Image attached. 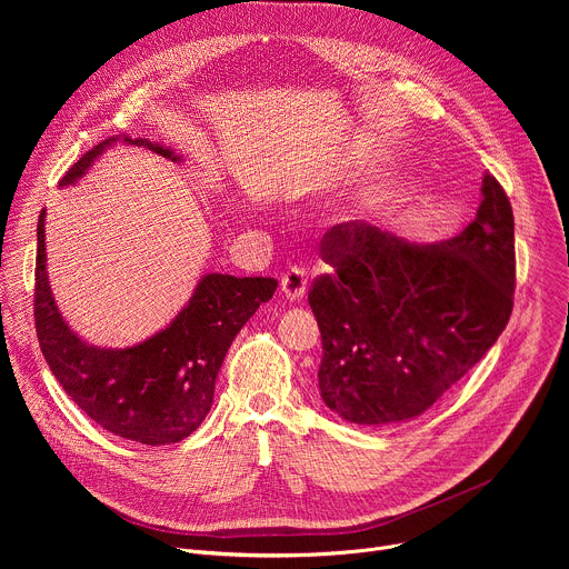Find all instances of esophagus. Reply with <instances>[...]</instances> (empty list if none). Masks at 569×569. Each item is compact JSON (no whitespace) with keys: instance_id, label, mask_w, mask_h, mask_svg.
<instances>
[{"instance_id":"obj_1","label":"esophagus","mask_w":569,"mask_h":569,"mask_svg":"<svg viewBox=\"0 0 569 569\" xmlns=\"http://www.w3.org/2000/svg\"><path fill=\"white\" fill-rule=\"evenodd\" d=\"M306 274L301 268H290L283 277H281V292L286 295L288 301H299L306 295Z\"/></svg>"}]
</instances>
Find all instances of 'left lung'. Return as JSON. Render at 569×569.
I'll use <instances>...</instances> for the list:
<instances>
[{
    "label": "left lung",
    "instance_id": "obj_1",
    "mask_svg": "<svg viewBox=\"0 0 569 569\" xmlns=\"http://www.w3.org/2000/svg\"><path fill=\"white\" fill-rule=\"evenodd\" d=\"M336 277L308 303L321 333L319 396L340 419L382 428L412 421L461 380L502 336L513 308V211L481 178L475 220L419 246L365 222L323 236Z\"/></svg>",
    "mask_w": 569,
    "mask_h": 569
}]
</instances>
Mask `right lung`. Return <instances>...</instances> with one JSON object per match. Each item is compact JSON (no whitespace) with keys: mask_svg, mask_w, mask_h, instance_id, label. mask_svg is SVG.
Returning a JSON list of instances; mask_svg holds the SVG:
<instances>
[{"mask_svg":"<svg viewBox=\"0 0 569 569\" xmlns=\"http://www.w3.org/2000/svg\"><path fill=\"white\" fill-rule=\"evenodd\" d=\"M141 146L171 161L173 148L114 134L80 157L62 176L60 189L86 178L112 146ZM47 209L38 218L36 257V331L42 356L69 398L103 430L146 446L187 439L211 410L213 387L227 349L257 308L272 299L274 279L209 272L171 323L123 349L94 347L64 321L47 274Z\"/></svg>","mask_w":569,"mask_h":569,"instance_id":"1","label":"right lung"}]
</instances>
